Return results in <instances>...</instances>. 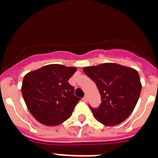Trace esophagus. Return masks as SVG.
I'll return each instance as SVG.
<instances>
[{
    "label": "esophagus",
    "mask_w": 158,
    "mask_h": 158,
    "mask_svg": "<svg viewBox=\"0 0 158 158\" xmlns=\"http://www.w3.org/2000/svg\"><path fill=\"white\" fill-rule=\"evenodd\" d=\"M82 100H83V101H85V102H87V101H88V96H84V97H83V99H82Z\"/></svg>",
    "instance_id": "1"
}]
</instances>
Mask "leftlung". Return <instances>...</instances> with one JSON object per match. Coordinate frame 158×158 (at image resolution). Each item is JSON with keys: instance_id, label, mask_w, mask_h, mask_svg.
<instances>
[{"instance_id": "8db88e82", "label": "left lung", "mask_w": 158, "mask_h": 158, "mask_svg": "<svg viewBox=\"0 0 158 158\" xmlns=\"http://www.w3.org/2000/svg\"><path fill=\"white\" fill-rule=\"evenodd\" d=\"M83 71L96 83L101 96L100 107L91 108L96 120L105 126H115L127 118L142 90L138 71L111 62L85 67Z\"/></svg>"}]
</instances>
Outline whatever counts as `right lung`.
<instances>
[{"mask_svg":"<svg viewBox=\"0 0 158 158\" xmlns=\"http://www.w3.org/2000/svg\"><path fill=\"white\" fill-rule=\"evenodd\" d=\"M76 67L51 64L27 73L21 92L27 109L35 118L46 126H58L72 115L80 98L73 95L68 82Z\"/></svg>","mask_w":158,"mask_h":158,"instance_id":"add662e5","label":"right lung"}]
</instances>
